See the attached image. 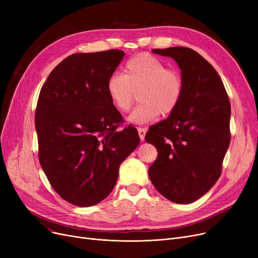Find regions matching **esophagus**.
I'll return each mask as SVG.
<instances>
[{"label": "esophagus", "mask_w": 258, "mask_h": 258, "mask_svg": "<svg viewBox=\"0 0 258 258\" xmlns=\"http://www.w3.org/2000/svg\"><path fill=\"white\" fill-rule=\"evenodd\" d=\"M138 133H139V138H140V140H141V141H144L145 134H146V128L139 127V128H138Z\"/></svg>", "instance_id": "34e87169"}]
</instances>
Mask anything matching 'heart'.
<instances>
[{
    "instance_id": "1",
    "label": "heart",
    "mask_w": 258,
    "mask_h": 258,
    "mask_svg": "<svg viewBox=\"0 0 258 258\" xmlns=\"http://www.w3.org/2000/svg\"><path fill=\"white\" fill-rule=\"evenodd\" d=\"M106 92L112 104L126 113L138 95L141 102L127 117L134 124L150 123L160 114L170 115L179 106L184 93V80L177 70L150 54L134 56L124 66V74L113 73L106 80Z\"/></svg>"
}]
</instances>
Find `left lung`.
I'll list each match as a JSON object with an SVG mask.
<instances>
[{"label": "left lung", "instance_id": "8db88e82", "mask_svg": "<svg viewBox=\"0 0 258 258\" xmlns=\"http://www.w3.org/2000/svg\"><path fill=\"white\" fill-rule=\"evenodd\" d=\"M153 52L178 63L184 93L177 110L146 134L145 141L158 151L148 175L167 200L189 204L209 191L222 173L231 106L218 72L198 52L186 47Z\"/></svg>", "mask_w": 258, "mask_h": 258}]
</instances>
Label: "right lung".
Segmentation results:
<instances>
[{"label": "right lung", "mask_w": 258, "mask_h": 258, "mask_svg": "<svg viewBox=\"0 0 258 258\" xmlns=\"http://www.w3.org/2000/svg\"><path fill=\"white\" fill-rule=\"evenodd\" d=\"M123 56L121 50L72 54L54 68L39 93L40 166L54 190L79 207L111 194L120 164L140 142L135 127L117 131L122 116L106 92V80Z\"/></svg>", "instance_id": "1"}]
</instances>
